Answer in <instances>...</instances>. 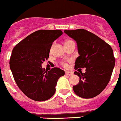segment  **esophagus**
Here are the masks:
<instances>
[{
    "mask_svg": "<svg viewBox=\"0 0 121 121\" xmlns=\"http://www.w3.org/2000/svg\"><path fill=\"white\" fill-rule=\"evenodd\" d=\"M65 74L68 75V76H72V75L73 74V72H70V71H66Z\"/></svg>",
    "mask_w": 121,
    "mask_h": 121,
    "instance_id": "34e87169",
    "label": "esophagus"
}]
</instances>
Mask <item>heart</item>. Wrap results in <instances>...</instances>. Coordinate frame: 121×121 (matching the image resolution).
<instances>
[{"label":"heart","instance_id":"obj_1","mask_svg":"<svg viewBox=\"0 0 121 121\" xmlns=\"http://www.w3.org/2000/svg\"><path fill=\"white\" fill-rule=\"evenodd\" d=\"M73 42V40H66L65 42V43H69V42ZM61 65H62L63 66H64V67H66L67 66V64L65 62H63H63H61Z\"/></svg>","mask_w":121,"mask_h":121}]
</instances>
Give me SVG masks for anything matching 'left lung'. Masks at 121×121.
Instances as JSON below:
<instances>
[{"label": "left lung", "mask_w": 121, "mask_h": 121, "mask_svg": "<svg viewBox=\"0 0 121 121\" xmlns=\"http://www.w3.org/2000/svg\"><path fill=\"white\" fill-rule=\"evenodd\" d=\"M65 33L74 39L79 56L74 68H86V73L75 71L79 82L73 89L83 98H92L99 95L106 87L115 65V58L110 45L95 34L86 29L65 30Z\"/></svg>", "instance_id": "8db88e82"}]
</instances>
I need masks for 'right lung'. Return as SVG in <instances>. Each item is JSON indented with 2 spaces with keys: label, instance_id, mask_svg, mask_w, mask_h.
<instances>
[{
  "label": "right lung",
  "instance_id": "1",
  "mask_svg": "<svg viewBox=\"0 0 121 121\" xmlns=\"http://www.w3.org/2000/svg\"><path fill=\"white\" fill-rule=\"evenodd\" d=\"M61 30H39L20 42L12 50L10 68L18 87L28 98L37 101L47 100L54 95L58 79L65 71L53 68L45 71L42 63L49 57L53 42Z\"/></svg>",
  "mask_w": 121,
  "mask_h": 121
}]
</instances>
